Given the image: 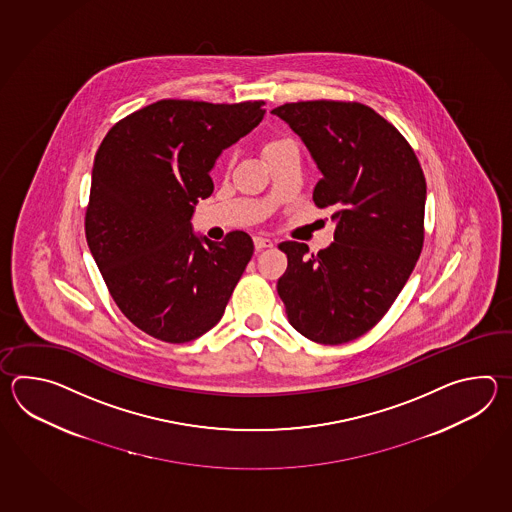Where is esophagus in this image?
<instances>
[{
	"mask_svg": "<svg viewBox=\"0 0 512 512\" xmlns=\"http://www.w3.org/2000/svg\"><path fill=\"white\" fill-rule=\"evenodd\" d=\"M272 245H274V241L269 240V238H263V236H256V238H254V247H256V251L269 249Z\"/></svg>",
	"mask_w": 512,
	"mask_h": 512,
	"instance_id": "34e87169",
	"label": "esophagus"
}]
</instances>
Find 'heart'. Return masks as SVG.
Listing matches in <instances>:
<instances>
[{"label": "heart", "mask_w": 512, "mask_h": 512, "mask_svg": "<svg viewBox=\"0 0 512 512\" xmlns=\"http://www.w3.org/2000/svg\"><path fill=\"white\" fill-rule=\"evenodd\" d=\"M287 144H294L291 139H287V137H280V139H272V141L267 142L265 144V148H263V153H271L272 150H278V148H282V146H287Z\"/></svg>", "instance_id": "obj_1"}]
</instances>
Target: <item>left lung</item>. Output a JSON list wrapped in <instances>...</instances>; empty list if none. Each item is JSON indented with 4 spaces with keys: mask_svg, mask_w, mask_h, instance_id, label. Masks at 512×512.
<instances>
[{
    "mask_svg": "<svg viewBox=\"0 0 512 512\" xmlns=\"http://www.w3.org/2000/svg\"><path fill=\"white\" fill-rule=\"evenodd\" d=\"M302 139L322 179L316 207H335V241L307 254L283 241L278 294L291 326L318 344L362 337L392 307L423 249L426 181L412 146L359 102L311 100L274 108Z\"/></svg>",
    "mask_w": 512,
    "mask_h": 512,
    "instance_id": "obj_1",
    "label": "left lung"
}]
</instances>
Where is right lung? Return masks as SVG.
<instances>
[{"mask_svg": "<svg viewBox=\"0 0 512 512\" xmlns=\"http://www.w3.org/2000/svg\"><path fill=\"white\" fill-rule=\"evenodd\" d=\"M263 102L159 100L117 122L95 155L86 238L115 304L170 344L218 324L254 243L236 230L197 236L192 214L214 192L223 150L260 124Z\"/></svg>", "mask_w": 512, "mask_h": 512, "instance_id": "right-lung-1", "label": "right lung"}]
</instances>
